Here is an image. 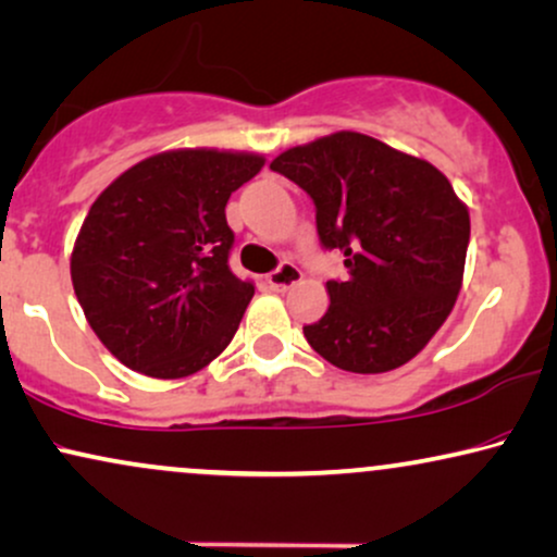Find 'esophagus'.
Returning a JSON list of instances; mask_svg holds the SVG:
<instances>
[{
	"label": "esophagus",
	"mask_w": 557,
	"mask_h": 557,
	"mask_svg": "<svg viewBox=\"0 0 557 557\" xmlns=\"http://www.w3.org/2000/svg\"><path fill=\"white\" fill-rule=\"evenodd\" d=\"M302 272L295 267L293 262H280V267L274 272L267 274V283H270L272 290H287V287H293L295 283H300Z\"/></svg>",
	"instance_id": "1"
}]
</instances>
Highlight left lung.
Listing matches in <instances>:
<instances>
[{"mask_svg": "<svg viewBox=\"0 0 557 557\" xmlns=\"http://www.w3.org/2000/svg\"><path fill=\"white\" fill-rule=\"evenodd\" d=\"M315 206L326 251L347 280H329V311L302 326L323 360L347 372H388L417 357L453 311L470 242L468 208L424 159L342 131L270 164Z\"/></svg>", "mask_w": 557, "mask_h": 557, "instance_id": "left-lung-1", "label": "left lung"}]
</instances>
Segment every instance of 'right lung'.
Instances as JSON below:
<instances>
[{
  "mask_svg": "<svg viewBox=\"0 0 557 557\" xmlns=\"http://www.w3.org/2000/svg\"><path fill=\"white\" fill-rule=\"evenodd\" d=\"M262 164L255 153L166 151L123 172L89 208L74 293L125 368L185 377L234 339L255 285L228 267L226 202Z\"/></svg>",
  "mask_w": 557,
  "mask_h": 557,
  "instance_id": "add662e5",
  "label": "right lung"
}]
</instances>
